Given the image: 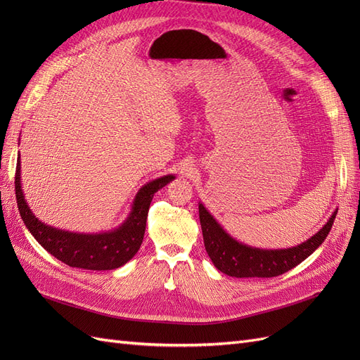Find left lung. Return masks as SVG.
Returning <instances> with one entry per match:
<instances>
[{
	"label": "left lung",
	"instance_id": "8db88e82",
	"mask_svg": "<svg viewBox=\"0 0 360 360\" xmlns=\"http://www.w3.org/2000/svg\"><path fill=\"white\" fill-rule=\"evenodd\" d=\"M198 210L207 254L217 270L234 278H274L296 267L324 242L338 212L335 210L321 230L307 242L287 249H261L237 242L217 224L204 204H198Z\"/></svg>",
	"mask_w": 360,
	"mask_h": 360
}]
</instances>
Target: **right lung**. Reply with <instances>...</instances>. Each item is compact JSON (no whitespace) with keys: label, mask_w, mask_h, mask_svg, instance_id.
Masks as SVG:
<instances>
[{"label":"right lung","mask_w":360,"mask_h":360,"mask_svg":"<svg viewBox=\"0 0 360 360\" xmlns=\"http://www.w3.org/2000/svg\"><path fill=\"white\" fill-rule=\"evenodd\" d=\"M176 176H163L160 179L146 183L135 195L132 209L124 222L111 231L99 234H84L60 230L39 221L31 212L20 186V160L18 156L15 191L20 217L34 236L41 248H45L51 255L63 261L70 267L86 270H112L122 267L129 259H132L143 243L146 233V222L153 195L167 186Z\"/></svg>","instance_id":"right-lung-1"}]
</instances>
